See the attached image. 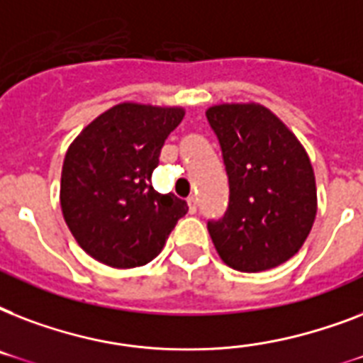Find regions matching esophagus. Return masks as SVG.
<instances>
[{"label":"esophagus","mask_w":363,"mask_h":363,"mask_svg":"<svg viewBox=\"0 0 363 363\" xmlns=\"http://www.w3.org/2000/svg\"><path fill=\"white\" fill-rule=\"evenodd\" d=\"M188 209H190V213H196V211H198V199L194 198V196H190V198H188Z\"/></svg>","instance_id":"34e87169"}]
</instances>
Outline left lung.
I'll use <instances>...</instances> for the list:
<instances>
[{"instance_id": "left-lung-1", "label": "left lung", "mask_w": 363, "mask_h": 363, "mask_svg": "<svg viewBox=\"0 0 363 363\" xmlns=\"http://www.w3.org/2000/svg\"><path fill=\"white\" fill-rule=\"evenodd\" d=\"M226 167L224 216L207 222L224 264L242 273L292 258L316 215L315 173L303 147L262 105H216L207 111Z\"/></svg>"}]
</instances>
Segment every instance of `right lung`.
<instances>
[{"label":"right lung","mask_w":363,"mask_h":363,"mask_svg":"<svg viewBox=\"0 0 363 363\" xmlns=\"http://www.w3.org/2000/svg\"><path fill=\"white\" fill-rule=\"evenodd\" d=\"M182 109L121 104L71 143L60 201L73 238L111 267L148 264L188 213L184 199L150 184L165 139Z\"/></svg>","instance_id":"add662e5"}]
</instances>
